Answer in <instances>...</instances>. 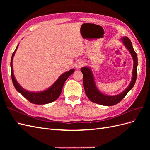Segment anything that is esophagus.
<instances>
[{
  "instance_id": "esophagus-1",
  "label": "esophagus",
  "mask_w": 150,
  "mask_h": 150,
  "mask_svg": "<svg viewBox=\"0 0 150 150\" xmlns=\"http://www.w3.org/2000/svg\"><path fill=\"white\" fill-rule=\"evenodd\" d=\"M84 65V61H81V60H79L76 62V63L75 64V67L77 69H79V68L81 67Z\"/></svg>"
}]
</instances>
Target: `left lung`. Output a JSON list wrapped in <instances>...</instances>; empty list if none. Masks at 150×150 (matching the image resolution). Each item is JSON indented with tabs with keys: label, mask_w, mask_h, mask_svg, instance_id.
<instances>
[{
	"label": "left lung",
	"mask_w": 150,
	"mask_h": 150,
	"mask_svg": "<svg viewBox=\"0 0 150 150\" xmlns=\"http://www.w3.org/2000/svg\"><path fill=\"white\" fill-rule=\"evenodd\" d=\"M122 43L128 50L133 60V69L132 72V78L129 84L123 91L121 93L110 96L101 93L95 83L94 78L92 70L89 66H85L81 69L83 74V84L86 94L91 101L103 106H113L120 103L129 91L133 88L137 78L138 57L133 47L132 43L128 37H122L121 39Z\"/></svg>",
	"instance_id": "obj_1"
}]
</instances>
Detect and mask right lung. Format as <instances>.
<instances>
[{
	"label": "right lung",
	"instance_id": "add662e5",
	"mask_svg": "<svg viewBox=\"0 0 150 150\" xmlns=\"http://www.w3.org/2000/svg\"><path fill=\"white\" fill-rule=\"evenodd\" d=\"M19 46L17 44L16 49L13 52L11 61V77L13 86L18 92L20 93L22 96L25 98L30 103L35 104H46L52 103L59 97L61 93L63 86L64 84L65 81L74 72V69H71L69 71L65 72L64 73L61 74L59 78L55 81L52 86H50L47 89L42 91L39 92H33L24 89L22 86L18 83L13 74L12 61L13 56L15 55L16 50Z\"/></svg>",
	"mask_w": 150,
	"mask_h": 150
}]
</instances>
